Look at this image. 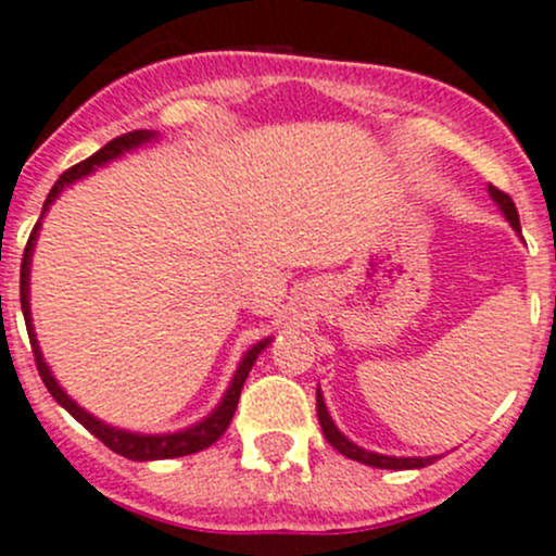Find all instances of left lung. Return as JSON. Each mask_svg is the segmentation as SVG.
I'll use <instances>...</instances> for the list:
<instances>
[{
	"label": "left lung",
	"mask_w": 556,
	"mask_h": 556,
	"mask_svg": "<svg viewBox=\"0 0 556 556\" xmlns=\"http://www.w3.org/2000/svg\"><path fill=\"white\" fill-rule=\"evenodd\" d=\"M489 195H492V201L497 203L500 212L505 214V219L510 223V228L521 236L519 212H516V203L510 201V195H505V192H500L497 187H492V185H489ZM317 421H320L323 434H326L328 443H331L339 454L348 456V459H353V462H361V465L380 467V470H421V467L434 465V462H438V456H386V454H375V451H366V448H361V445H355L353 440L344 438V434L339 432V427L333 424L331 415H328L326 399H323L320 388H317Z\"/></svg>",
	"instance_id": "left-lung-1"
}]
</instances>
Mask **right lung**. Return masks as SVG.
Wrapping results in <instances>:
<instances>
[{
    "instance_id": "right-lung-1",
    "label": "right lung",
    "mask_w": 556,
    "mask_h": 556,
    "mask_svg": "<svg viewBox=\"0 0 556 556\" xmlns=\"http://www.w3.org/2000/svg\"><path fill=\"white\" fill-rule=\"evenodd\" d=\"M154 141H160V135L154 132V129H135V132L118 135V138H113L111 143H105V147H102L100 152H94V154H91V157H86L84 163H78V165H73V168H70V170H64V174L59 176L56 185H53V190L48 192L46 203H42V214H40V219H37L35 230H31L29 241H26L24 261H21V312H24L26 331H29V342H31V353H35L37 371H40L42 382H46V388H48V391H51V396L56 399V402L62 404V407L67 409L70 415H73V418L80 424V427L89 429V432L94 434V438L100 440V443H105L108 448L113 451V454L124 456V459H132V462L176 459V456L198 454V451H203V448H208V445L217 443V440L225 434V429L230 427V421H233L236 404H239L241 388H244V380H247V375H250L252 364H255L257 355H261L263 350H266L268 344H271V337H266V339H261V342H255L250 350H247L244 358H241L239 366H236L233 380H230V386H228V391H225V396L219 399L217 407H214L212 413H208L206 418H203V421L192 424V427H187V429H179V432H165V434L129 432V429H118V427H111V424L100 421L97 415H91L89 409L80 407V404L75 402L73 396H67V391H64V388L59 386L56 377H53L51 366H48L46 358H42V350H40V344H37L35 326H31V306H29L31 252H35L37 236H40L42 217H46V214H48L51 203L56 201L59 195H62L64 187L75 185V181H78V179H86V176H91L97 168H102V165L113 163V160L124 157V154L135 152V149L149 147V143H154Z\"/></svg>"
}]
</instances>
